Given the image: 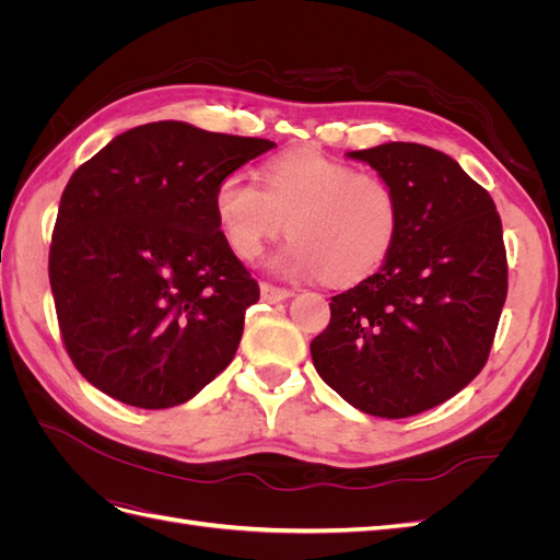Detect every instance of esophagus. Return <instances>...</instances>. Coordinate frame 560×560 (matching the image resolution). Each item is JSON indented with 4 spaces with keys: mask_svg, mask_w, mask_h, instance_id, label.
<instances>
[{
    "mask_svg": "<svg viewBox=\"0 0 560 560\" xmlns=\"http://www.w3.org/2000/svg\"><path fill=\"white\" fill-rule=\"evenodd\" d=\"M292 292L287 290V287H278V284H270V282H261V299L266 303H278V301H284L290 299Z\"/></svg>",
    "mask_w": 560,
    "mask_h": 560,
    "instance_id": "obj_1",
    "label": "esophagus"
}]
</instances>
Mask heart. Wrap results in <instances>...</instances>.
<instances>
[{"label":"heart","mask_w":560,"mask_h":560,"mask_svg":"<svg viewBox=\"0 0 560 560\" xmlns=\"http://www.w3.org/2000/svg\"><path fill=\"white\" fill-rule=\"evenodd\" d=\"M214 212L243 259L257 257L290 224L294 238L270 266L290 278L327 276L336 284L374 276L401 229L393 184L315 151L268 161L264 184L243 171L224 175L214 189Z\"/></svg>","instance_id":"heart-1"}]
</instances>
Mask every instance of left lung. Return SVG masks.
Masks as SVG:
<instances>
[{"label": "left lung", "instance_id": "1", "mask_svg": "<svg viewBox=\"0 0 560 560\" xmlns=\"http://www.w3.org/2000/svg\"><path fill=\"white\" fill-rule=\"evenodd\" d=\"M395 186L397 245L378 273L331 296L317 374L354 409L409 418L479 374L506 299L502 222L451 156L416 142L350 151Z\"/></svg>", "mask_w": 560, "mask_h": 560}]
</instances>
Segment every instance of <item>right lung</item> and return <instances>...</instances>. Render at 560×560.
I'll return each mask as SVG.
<instances>
[{
    "label": "right lung",
    "instance_id": "obj_1",
    "mask_svg": "<svg viewBox=\"0 0 560 560\" xmlns=\"http://www.w3.org/2000/svg\"><path fill=\"white\" fill-rule=\"evenodd\" d=\"M276 142L138 126L67 182L48 280L79 374L138 409L189 401L231 364L259 284L214 212L219 179Z\"/></svg>",
    "mask_w": 560,
    "mask_h": 560
}]
</instances>
